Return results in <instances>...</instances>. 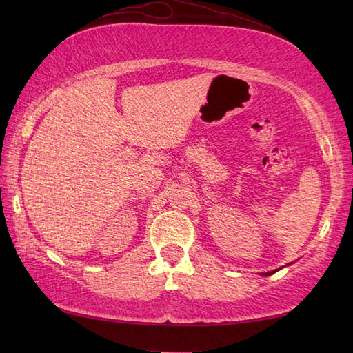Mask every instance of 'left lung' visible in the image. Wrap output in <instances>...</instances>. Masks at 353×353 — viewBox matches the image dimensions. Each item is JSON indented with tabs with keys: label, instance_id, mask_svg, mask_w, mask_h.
Segmentation results:
<instances>
[{
	"label": "left lung",
	"instance_id": "8db88e82",
	"mask_svg": "<svg viewBox=\"0 0 353 353\" xmlns=\"http://www.w3.org/2000/svg\"><path fill=\"white\" fill-rule=\"evenodd\" d=\"M277 270H279V268H277ZM277 270H272V272H267V273H261L262 276H270V274H273V273H276L277 272Z\"/></svg>",
	"mask_w": 353,
	"mask_h": 353
}]
</instances>
